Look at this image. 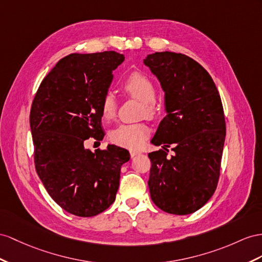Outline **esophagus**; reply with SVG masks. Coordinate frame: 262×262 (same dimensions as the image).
Masks as SVG:
<instances>
[{"instance_id": "esophagus-1", "label": "esophagus", "mask_w": 262, "mask_h": 262, "mask_svg": "<svg viewBox=\"0 0 262 262\" xmlns=\"http://www.w3.org/2000/svg\"><path fill=\"white\" fill-rule=\"evenodd\" d=\"M129 154H130V156H132V157H135V156L139 155V154H140V151H138V150H134V149H132V150H129Z\"/></svg>"}]
</instances>
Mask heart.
<instances>
[{
    "label": "heart",
    "instance_id": "b5f03b06",
    "mask_svg": "<svg viewBox=\"0 0 262 262\" xmlns=\"http://www.w3.org/2000/svg\"><path fill=\"white\" fill-rule=\"evenodd\" d=\"M123 91L127 95L136 98L143 103V114L154 116L156 113L155 100L156 89L151 80L142 73H133L123 83ZM117 102L113 94L107 93L100 103V115L105 122H110L116 115ZM149 135V128L145 124H123L110 133L111 142L136 149L142 146Z\"/></svg>",
    "mask_w": 262,
    "mask_h": 262
}]
</instances>
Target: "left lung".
<instances>
[{"label": "left lung", "mask_w": 262, "mask_h": 262, "mask_svg": "<svg viewBox=\"0 0 262 262\" xmlns=\"http://www.w3.org/2000/svg\"><path fill=\"white\" fill-rule=\"evenodd\" d=\"M165 92L167 115L151 143L163 149L148 154L151 200L172 214H189L211 198L220 175L226 122L211 76L195 59L156 52L144 59ZM176 155L167 158L166 146Z\"/></svg>", "instance_id": "1"}]
</instances>
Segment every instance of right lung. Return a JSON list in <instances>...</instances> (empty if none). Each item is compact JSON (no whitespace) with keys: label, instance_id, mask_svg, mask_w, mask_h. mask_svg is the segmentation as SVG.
<instances>
[{"label":"right lung","instance_id":"obj_1","mask_svg":"<svg viewBox=\"0 0 262 262\" xmlns=\"http://www.w3.org/2000/svg\"><path fill=\"white\" fill-rule=\"evenodd\" d=\"M114 51L70 54L44 77L33 99L30 125L34 163L49 195L64 210L93 217L116 198L120 167L129 152L115 145L95 152L84 142L104 137L100 103L124 62Z\"/></svg>","mask_w":262,"mask_h":262}]
</instances>
